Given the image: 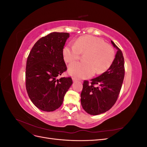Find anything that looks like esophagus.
I'll return each mask as SVG.
<instances>
[{
	"label": "esophagus",
	"instance_id": "obj_1",
	"mask_svg": "<svg viewBox=\"0 0 147 147\" xmlns=\"http://www.w3.org/2000/svg\"><path fill=\"white\" fill-rule=\"evenodd\" d=\"M72 80H73V82H76V81H77V79L74 78V77L72 78Z\"/></svg>",
	"mask_w": 147,
	"mask_h": 147
}]
</instances>
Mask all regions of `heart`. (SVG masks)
<instances>
[{
  "label": "heart",
  "instance_id": "heart-1",
  "mask_svg": "<svg viewBox=\"0 0 147 147\" xmlns=\"http://www.w3.org/2000/svg\"><path fill=\"white\" fill-rule=\"evenodd\" d=\"M80 54L84 56V63H77L69 65V72L77 78H87L105 72L112 66L115 54L113 47L104 40L92 35H84L78 38L74 45H65L63 49V57L66 63L78 60Z\"/></svg>",
  "mask_w": 147,
  "mask_h": 147
}]
</instances>
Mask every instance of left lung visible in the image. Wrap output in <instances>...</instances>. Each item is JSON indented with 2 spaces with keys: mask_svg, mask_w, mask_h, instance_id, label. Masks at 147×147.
<instances>
[{
  "mask_svg": "<svg viewBox=\"0 0 147 147\" xmlns=\"http://www.w3.org/2000/svg\"><path fill=\"white\" fill-rule=\"evenodd\" d=\"M112 45L118 51L113 63L108 70L100 76L84 80L81 93V104L86 112L92 115L106 112L117 102L124 77V61L121 50Z\"/></svg>",
  "mask_w": 147,
  "mask_h": 147,
  "instance_id": "obj_1",
  "label": "left lung"
}]
</instances>
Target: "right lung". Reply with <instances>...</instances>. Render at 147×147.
<instances>
[{"label": "right lung", "mask_w": 147, "mask_h": 147, "mask_svg": "<svg viewBox=\"0 0 147 147\" xmlns=\"http://www.w3.org/2000/svg\"><path fill=\"white\" fill-rule=\"evenodd\" d=\"M69 37L67 32L49 34L34 44L28 57L26 91L32 103L45 112L60 107L73 83L71 77H59L67 70L63 49Z\"/></svg>", "instance_id": "add662e5"}]
</instances>
